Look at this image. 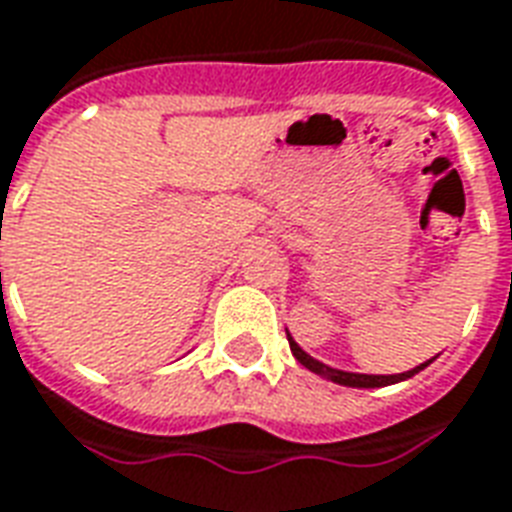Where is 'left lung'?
I'll use <instances>...</instances> for the list:
<instances>
[{"mask_svg":"<svg viewBox=\"0 0 512 512\" xmlns=\"http://www.w3.org/2000/svg\"><path fill=\"white\" fill-rule=\"evenodd\" d=\"M287 342H290V350H293L295 361L301 363V366H306L309 372L320 374V377H325V380L336 382V385H347V388H385V385H393V382L410 380V377L423 372V369L434 361V358H431V361L420 363V366H415V369H410V372H401V374H355V372H342V369H331V366H325L323 361L312 358L309 352H304L298 344L293 342V336H290V333H287Z\"/></svg>","mask_w":512,"mask_h":512,"instance_id":"left-lung-1","label":"left lung"}]
</instances>
